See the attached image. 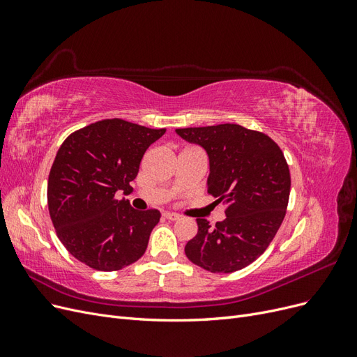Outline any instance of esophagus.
<instances>
[{"label":"esophagus","mask_w":357,"mask_h":357,"mask_svg":"<svg viewBox=\"0 0 357 357\" xmlns=\"http://www.w3.org/2000/svg\"><path fill=\"white\" fill-rule=\"evenodd\" d=\"M164 218L165 219H168V220H178L180 219V215L178 214H176V213H164Z\"/></svg>","instance_id":"1"}]
</instances>
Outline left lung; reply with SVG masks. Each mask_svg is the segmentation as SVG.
Masks as SVG:
<instances>
[{
	"mask_svg": "<svg viewBox=\"0 0 357 357\" xmlns=\"http://www.w3.org/2000/svg\"><path fill=\"white\" fill-rule=\"evenodd\" d=\"M176 132L207 152V192L228 204L226 219L214 229L205 219H197L198 234L185 253L210 273L238 271L266 250L286 215L290 172L282 149L264 132L235 123Z\"/></svg>",
	"mask_w": 357,
	"mask_h": 357,
	"instance_id": "obj_1",
	"label": "left lung"
}]
</instances>
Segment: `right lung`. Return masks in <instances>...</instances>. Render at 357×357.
Segmentation results:
<instances>
[{"mask_svg":"<svg viewBox=\"0 0 357 357\" xmlns=\"http://www.w3.org/2000/svg\"><path fill=\"white\" fill-rule=\"evenodd\" d=\"M165 131L105 119L59 147L47 183L49 213L61 243L84 265L117 271L144 255L160 213L134 210L114 195L132 190L143 155Z\"/></svg>","mask_w":357,"mask_h":357,"instance_id":"obj_1","label":"right lung"}]
</instances>
